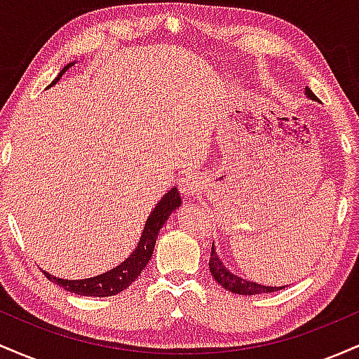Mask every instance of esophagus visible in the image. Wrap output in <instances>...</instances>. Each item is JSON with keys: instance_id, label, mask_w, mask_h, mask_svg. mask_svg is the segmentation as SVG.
Instances as JSON below:
<instances>
[{"instance_id": "34e87169", "label": "esophagus", "mask_w": 359, "mask_h": 359, "mask_svg": "<svg viewBox=\"0 0 359 359\" xmlns=\"http://www.w3.org/2000/svg\"><path fill=\"white\" fill-rule=\"evenodd\" d=\"M179 189L180 192L185 196H197L201 192V180L199 177L194 174H185L180 177L179 180Z\"/></svg>"}]
</instances>
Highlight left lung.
<instances>
[{"mask_svg": "<svg viewBox=\"0 0 359 359\" xmlns=\"http://www.w3.org/2000/svg\"><path fill=\"white\" fill-rule=\"evenodd\" d=\"M306 96L311 97L312 101H317V96L309 88H306ZM209 270H211L212 277L216 278V282L219 283L221 287H224L226 290L233 292V294H238V295L270 294V292H277V290H282V288H285V285L283 287H266V285H262V283L250 282V280L241 278L240 275L234 273L233 270H229L228 266L222 263L219 255L216 253V248H214V243H212V248H211V258H209Z\"/></svg>", "mask_w": 359, "mask_h": 359, "instance_id": "8db88e82", "label": "left lung"}]
</instances>
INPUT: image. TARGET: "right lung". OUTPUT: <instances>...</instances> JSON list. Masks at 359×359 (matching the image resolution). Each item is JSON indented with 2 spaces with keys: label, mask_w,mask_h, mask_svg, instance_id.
I'll use <instances>...</instances> for the list:
<instances>
[{
  "label": "right lung",
  "mask_w": 359,
  "mask_h": 359,
  "mask_svg": "<svg viewBox=\"0 0 359 359\" xmlns=\"http://www.w3.org/2000/svg\"><path fill=\"white\" fill-rule=\"evenodd\" d=\"M72 65L74 62L65 65L59 76L53 79L50 86L59 82L62 74L67 71V69H71ZM50 86H48V88H50ZM180 203H182V201H180L179 191H177V187H172L170 191L160 199V203L156 204V208L150 212V216H148L137 248H135L133 253H131L121 265H118L116 269L97 275V277H90L84 280H64L52 277L47 271H43V273L47 275V278L50 280V282L57 283L59 287L77 295H86V297H109V295L119 294V292L125 290L126 287H130L131 283L140 277L143 269L148 265L151 255H154L158 231L162 229V226L165 224L168 216L179 208Z\"/></svg>",
  "instance_id": "obj_1"
}]
</instances>
